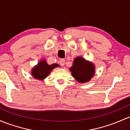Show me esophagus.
Wrapping results in <instances>:
<instances>
[{
    "label": "esophagus",
    "instance_id": "1",
    "mask_svg": "<svg viewBox=\"0 0 130 130\" xmlns=\"http://www.w3.org/2000/svg\"><path fill=\"white\" fill-rule=\"evenodd\" d=\"M59 63L60 64L63 66H64V64H65V60L64 59H61L59 60Z\"/></svg>",
    "mask_w": 130,
    "mask_h": 130
}]
</instances>
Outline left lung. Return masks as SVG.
Wrapping results in <instances>:
<instances>
[{"mask_svg":"<svg viewBox=\"0 0 130 130\" xmlns=\"http://www.w3.org/2000/svg\"><path fill=\"white\" fill-rule=\"evenodd\" d=\"M69 70L77 81L83 84L90 81L94 76L95 67L91 61H87L82 56H77L74 59Z\"/></svg>","mask_w":130,"mask_h":130,"instance_id":"8db88e82","label":"left lung"}]
</instances>
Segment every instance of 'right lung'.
<instances>
[{"mask_svg":"<svg viewBox=\"0 0 130 130\" xmlns=\"http://www.w3.org/2000/svg\"><path fill=\"white\" fill-rule=\"evenodd\" d=\"M59 67L58 64H53L49 65L46 62V60L43 59L40 60L36 66L32 68L31 73L32 77L35 79L43 80L49 76L50 72L54 68Z\"/></svg>","mask_w":130,"mask_h":130,"instance_id":"1","label":"right lung"}]
</instances>
